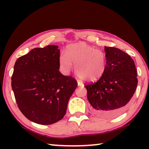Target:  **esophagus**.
Instances as JSON below:
<instances>
[{
  "instance_id": "34e87169",
  "label": "esophagus",
  "mask_w": 149,
  "mask_h": 149,
  "mask_svg": "<svg viewBox=\"0 0 149 149\" xmlns=\"http://www.w3.org/2000/svg\"><path fill=\"white\" fill-rule=\"evenodd\" d=\"M77 85H78V86H82L83 84H82V83H81L80 81H77Z\"/></svg>"
}]
</instances>
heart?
<instances>
[{
	"label": "heart",
	"mask_w": 149,
	"mask_h": 149,
	"mask_svg": "<svg viewBox=\"0 0 149 149\" xmlns=\"http://www.w3.org/2000/svg\"><path fill=\"white\" fill-rule=\"evenodd\" d=\"M66 53L59 56V65L63 72L68 74L75 64V72L78 77L87 81H94L102 76L107 68V56L102 50L85 42L70 45Z\"/></svg>",
	"instance_id": "heart-1"
}]
</instances>
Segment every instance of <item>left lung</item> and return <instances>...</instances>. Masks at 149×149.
Here are the masks:
<instances>
[{
  "instance_id": "8db88e82",
  "label": "left lung",
  "mask_w": 149,
  "mask_h": 149,
  "mask_svg": "<svg viewBox=\"0 0 149 149\" xmlns=\"http://www.w3.org/2000/svg\"><path fill=\"white\" fill-rule=\"evenodd\" d=\"M107 65L101 77L85 85L87 99L95 114L107 118L125 111L137 88V70L129 54L115 47H104Z\"/></svg>"
}]
</instances>
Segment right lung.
<instances>
[{"label":"right lung","instance_id":"add662e5","mask_svg":"<svg viewBox=\"0 0 149 149\" xmlns=\"http://www.w3.org/2000/svg\"><path fill=\"white\" fill-rule=\"evenodd\" d=\"M57 45L35 48L16 60L12 88L19 109L27 119L41 125L62 120L76 80L59 72Z\"/></svg>","mask_w":149,"mask_h":149}]
</instances>
